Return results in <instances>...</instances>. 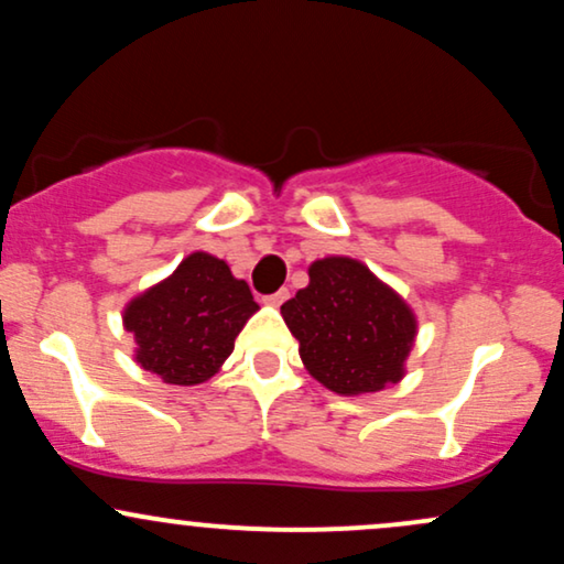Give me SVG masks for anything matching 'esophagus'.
<instances>
[{
  "label": "esophagus",
  "mask_w": 564,
  "mask_h": 564,
  "mask_svg": "<svg viewBox=\"0 0 564 564\" xmlns=\"http://www.w3.org/2000/svg\"><path fill=\"white\" fill-rule=\"evenodd\" d=\"M286 300H289V291L281 289V291H275V294L264 296V304H270V307H281V304Z\"/></svg>",
  "instance_id": "obj_1"
}]
</instances>
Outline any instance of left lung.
I'll return each instance as SVG.
<instances>
[{
	"label": "left lung",
	"instance_id": "1",
	"mask_svg": "<svg viewBox=\"0 0 564 564\" xmlns=\"http://www.w3.org/2000/svg\"><path fill=\"white\" fill-rule=\"evenodd\" d=\"M310 283L281 315L300 341L310 377L336 394L398 384L416 339V315L364 262L326 257L310 264Z\"/></svg>",
	"mask_w": 564,
	"mask_h": 564
}]
</instances>
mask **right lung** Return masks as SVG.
I'll return each instance as SVG.
<instances>
[{"instance_id":"right-lung-1","label":"right lung","mask_w":564,"mask_h":564,"mask_svg":"<svg viewBox=\"0 0 564 564\" xmlns=\"http://www.w3.org/2000/svg\"><path fill=\"white\" fill-rule=\"evenodd\" d=\"M257 310L249 283L238 281L228 262L193 251L170 278L127 304L124 328L145 371L166 384L193 387L223 368Z\"/></svg>"}]
</instances>
